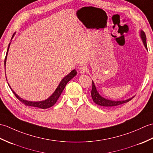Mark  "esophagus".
I'll return each mask as SVG.
<instances>
[{"mask_svg": "<svg viewBox=\"0 0 153 153\" xmlns=\"http://www.w3.org/2000/svg\"><path fill=\"white\" fill-rule=\"evenodd\" d=\"M88 71V68L86 66H82L79 68V72L81 74H84Z\"/></svg>", "mask_w": 153, "mask_h": 153, "instance_id": "1", "label": "esophagus"}]
</instances>
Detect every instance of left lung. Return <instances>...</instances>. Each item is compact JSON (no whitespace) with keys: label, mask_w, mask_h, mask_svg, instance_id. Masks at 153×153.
<instances>
[{"label":"left lung","mask_w":153,"mask_h":153,"mask_svg":"<svg viewBox=\"0 0 153 153\" xmlns=\"http://www.w3.org/2000/svg\"><path fill=\"white\" fill-rule=\"evenodd\" d=\"M140 36H141L142 41H143V45L145 47V48L147 50V42H146V35H145V33H144L143 30H141ZM91 97H92V100L95 103H96L97 105H101V106L105 107L118 106V105L127 103V102H128V101H130L132 99V98H134V96L131 98H129V99H128L126 100H124V101H112V100L105 99V98L100 96L99 93L97 92L96 86H95V84H94L93 81H92V89H91Z\"/></svg>","instance_id":"1"}]
</instances>
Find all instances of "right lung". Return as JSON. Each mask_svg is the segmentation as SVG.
<instances>
[{"label": "right lung", "mask_w": 153, "mask_h": 153, "mask_svg": "<svg viewBox=\"0 0 153 153\" xmlns=\"http://www.w3.org/2000/svg\"><path fill=\"white\" fill-rule=\"evenodd\" d=\"M14 35H15V33H13V35H12V39H13V36H14ZM10 45V43L9 44V45H8L7 52H6V57H5V59H4V66H6V57H7V54H8V50H9ZM76 74V70L75 69L73 70L69 74H67V76H65L62 80V81L60 82L58 86H57V88H56V90L53 93L52 96H51L50 97H48L47 100H44V101H27V100H23V99H22V98L19 97L18 95H17L14 92V91L12 90V89L11 88V87L10 86L9 84H8V86H10V89L12 90V92L13 93V94L15 95L16 97L18 98V99L20 101H21V102H22L23 104H25V105H27V106L38 107V108H48L52 107L53 105L57 102V100H58V98L61 96V94H62L63 90H64V88H65L66 84L68 82H69V81H70L71 79H72L74 76H75Z\"/></svg>", "instance_id": "obj_1"}]
</instances>
